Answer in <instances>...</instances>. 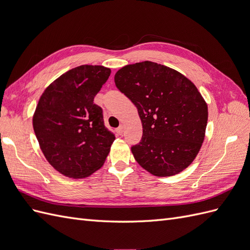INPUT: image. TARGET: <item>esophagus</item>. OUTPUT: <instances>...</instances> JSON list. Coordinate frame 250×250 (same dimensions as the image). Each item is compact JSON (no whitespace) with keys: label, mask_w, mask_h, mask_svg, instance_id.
I'll use <instances>...</instances> for the list:
<instances>
[{"label":"esophagus","mask_w":250,"mask_h":250,"mask_svg":"<svg viewBox=\"0 0 250 250\" xmlns=\"http://www.w3.org/2000/svg\"><path fill=\"white\" fill-rule=\"evenodd\" d=\"M117 132H118V134H120V135H122L123 134V132H124V126L123 125H121L118 129H117Z\"/></svg>","instance_id":"esophagus-1"}]
</instances>
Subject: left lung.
I'll return each instance as SVG.
<instances>
[{"mask_svg": "<svg viewBox=\"0 0 250 250\" xmlns=\"http://www.w3.org/2000/svg\"><path fill=\"white\" fill-rule=\"evenodd\" d=\"M116 86L138 108L143 137L131 147L134 160L154 176H173L197 156L206 137L208 104L194 83L152 62L127 64Z\"/></svg>", "mask_w": 250, "mask_h": 250, "instance_id": "1", "label": "left lung"}]
</instances>
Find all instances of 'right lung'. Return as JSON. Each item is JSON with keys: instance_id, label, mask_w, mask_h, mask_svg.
<instances>
[{"instance_id": "right-lung-1", "label": "right lung", "mask_w": 250, "mask_h": 250, "mask_svg": "<svg viewBox=\"0 0 250 250\" xmlns=\"http://www.w3.org/2000/svg\"><path fill=\"white\" fill-rule=\"evenodd\" d=\"M110 72L103 65L74 67L40 98L32 120L36 139L48 163L66 177L84 178L99 170L115 141L94 103Z\"/></svg>"}]
</instances>
